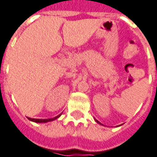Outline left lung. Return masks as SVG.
Masks as SVG:
<instances>
[{
    "mask_svg": "<svg viewBox=\"0 0 157 157\" xmlns=\"http://www.w3.org/2000/svg\"><path fill=\"white\" fill-rule=\"evenodd\" d=\"M95 121L97 122V123H98V124H101V125H103V124H101V123H100V122H99L98 120H97V119H96V118H95Z\"/></svg>",
    "mask_w": 157,
    "mask_h": 157,
    "instance_id": "obj_1",
    "label": "left lung"
}]
</instances>
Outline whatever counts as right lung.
I'll return each mask as SVG.
<instances>
[{
	"label": "right lung",
	"instance_id": "obj_1",
	"mask_svg": "<svg viewBox=\"0 0 157 157\" xmlns=\"http://www.w3.org/2000/svg\"><path fill=\"white\" fill-rule=\"evenodd\" d=\"M60 116V114L58 116H56L55 118H45V119H39V118H28L30 120V121L33 122H35V123H48V122L50 121H54L55 119H57Z\"/></svg>",
	"mask_w": 157,
	"mask_h": 157
}]
</instances>
